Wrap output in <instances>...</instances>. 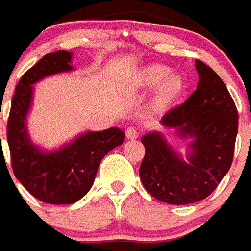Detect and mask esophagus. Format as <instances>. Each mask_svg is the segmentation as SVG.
Instances as JSON below:
<instances>
[{
  "label": "esophagus",
  "instance_id": "1",
  "mask_svg": "<svg viewBox=\"0 0 251 251\" xmlns=\"http://www.w3.org/2000/svg\"><path fill=\"white\" fill-rule=\"evenodd\" d=\"M126 137H127L129 140H135V138L138 137V131L135 130L134 127H127V129H126Z\"/></svg>",
  "mask_w": 251,
  "mask_h": 251
}]
</instances>
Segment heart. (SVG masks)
I'll use <instances>...</instances> for the list:
<instances>
[{
    "instance_id": "obj_1",
    "label": "heart",
    "mask_w": 251,
    "mask_h": 251,
    "mask_svg": "<svg viewBox=\"0 0 251 251\" xmlns=\"http://www.w3.org/2000/svg\"><path fill=\"white\" fill-rule=\"evenodd\" d=\"M135 83L141 89L157 88L153 96V106L155 109H166L173 105L186 89L182 75L172 73V69L162 64H151L141 69Z\"/></svg>"
}]
</instances>
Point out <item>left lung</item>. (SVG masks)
I'll use <instances>...</instances> for the list:
<instances>
[{
  "mask_svg": "<svg viewBox=\"0 0 251 251\" xmlns=\"http://www.w3.org/2000/svg\"><path fill=\"white\" fill-rule=\"evenodd\" d=\"M196 90L161 120L182 138H192L187 161L158 131L141 138L145 146L140 168L142 185L150 196L170 205H187L210 196L229 172L234 155L238 133L234 101L210 66L196 59Z\"/></svg>",
  "mask_w": 251,
  "mask_h": 251,
  "instance_id": "obj_1",
  "label": "left lung"
}]
</instances>
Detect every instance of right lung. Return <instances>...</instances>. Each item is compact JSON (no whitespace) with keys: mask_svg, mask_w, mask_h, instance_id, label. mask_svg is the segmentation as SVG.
Here are the masks:
<instances>
[{"mask_svg":"<svg viewBox=\"0 0 251 251\" xmlns=\"http://www.w3.org/2000/svg\"><path fill=\"white\" fill-rule=\"evenodd\" d=\"M70 62L72 53L58 50L44 55L31 66L17 83L7 120L6 137L14 176L31 196L51 205L81 200L90 190L102 158L125 140L124 130L110 127L81 134L54 151H44L31 144L26 117L33 85L51 74L73 70Z\"/></svg>","mask_w":251,"mask_h":251,"instance_id":"obj_1","label":"right lung"}]
</instances>
